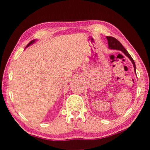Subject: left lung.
<instances>
[{
    "mask_svg": "<svg viewBox=\"0 0 150 150\" xmlns=\"http://www.w3.org/2000/svg\"><path fill=\"white\" fill-rule=\"evenodd\" d=\"M108 42V46H109V48L111 49V50H120L122 51V52H123L125 55L128 57V58L131 60L132 62L133 63V67H134V69H135V64L134 60L132 59V57H131V55H129V53L127 52V50L124 48L123 47V46L122 45L119 40L117 39H116L115 38H114L113 37H106Z\"/></svg>",
    "mask_w": 150,
    "mask_h": 150,
    "instance_id": "8db88e82",
    "label": "left lung"
}]
</instances>
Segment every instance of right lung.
<instances>
[{
	"mask_svg": "<svg viewBox=\"0 0 150 150\" xmlns=\"http://www.w3.org/2000/svg\"><path fill=\"white\" fill-rule=\"evenodd\" d=\"M35 42V40H31V42H29V44H28V45L26 46V47H28V46H30V45H31V44H33V43H34Z\"/></svg>",
	"mask_w": 150,
	"mask_h": 150,
	"instance_id": "right-lung-1",
	"label": "right lung"
}]
</instances>
